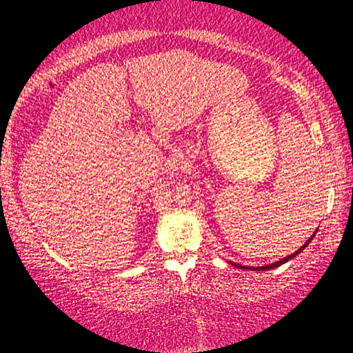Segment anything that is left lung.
<instances>
[{
	"instance_id": "obj_1",
	"label": "left lung",
	"mask_w": 353,
	"mask_h": 353,
	"mask_svg": "<svg viewBox=\"0 0 353 353\" xmlns=\"http://www.w3.org/2000/svg\"><path fill=\"white\" fill-rule=\"evenodd\" d=\"M313 236H314V235H313ZM313 236H312V238H310V240H308V241H307L305 244H303V246H302L301 249H299V250H296V252H294V254H291V255H288V256H285V259H282V260H280V261H276V263H272V265H270V266H261V268H252V270H254V271H265V270H272V268H277V266H280V265H283V263H286V261H288V260H291V259H292V256H296L297 254H301V252H302V250H303V249H305V248L308 246V243L313 240ZM235 266H238V265H235ZM238 268H243V270H248V266H238ZM249 270H250V268H249Z\"/></svg>"
}]
</instances>
